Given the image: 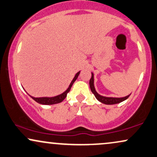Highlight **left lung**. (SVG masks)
Segmentation results:
<instances>
[{
	"label": "left lung",
	"mask_w": 157,
	"mask_h": 157,
	"mask_svg": "<svg viewBox=\"0 0 157 157\" xmlns=\"http://www.w3.org/2000/svg\"><path fill=\"white\" fill-rule=\"evenodd\" d=\"M89 85H90V90H91V92L94 94L95 97L99 100L100 102L105 104V105H115V104H118L121 102V101H124V100L127 99L130 96L128 95L125 97H122V98H113V97H103V96L99 95V94L96 91L95 88H94V74L92 73L91 75V78L90 79L89 81Z\"/></svg>",
	"instance_id": "left-lung-1"
}]
</instances>
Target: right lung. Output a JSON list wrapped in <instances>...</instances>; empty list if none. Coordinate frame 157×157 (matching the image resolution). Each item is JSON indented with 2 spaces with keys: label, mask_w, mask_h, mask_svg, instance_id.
<instances>
[{
  "label": "right lung",
  "mask_w": 157,
  "mask_h": 157,
  "mask_svg": "<svg viewBox=\"0 0 157 157\" xmlns=\"http://www.w3.org/2000/svg\"><path fill=\"white\" fill-rule=\"evenodd\" d=\"M80 71H78L76 75H75V77H74V79L71 81V82L69 85V88H68V89L66 90L65 92H63V94H60V95L58 96H56V97H39V98H36V97H31L33 99V100H35L39 104H41V105H54V104H58V103H60L63 100L65 99L66 97H67V94L69 93V90H70L71 86H72V85L74 82H75V80H77V78L78 77L79 75H80Z\"/></svg>",
  "instance_id": "add662e5"
}]
</instances>
